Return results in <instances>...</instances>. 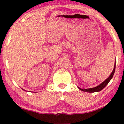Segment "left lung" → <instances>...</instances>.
Here are the masks:
<instances>
[{"label": "left lung", "mask_w": 124, "mask_h": 124, "mask_svg": "<svg viewBox=\"0 0 124 124\" xmlns=\"http://www.w3.org/2000/svg\"><path fill=\"white\" fill-rule=\"evenodd\" d=\"M115 70H116V62H115L114 67L113 70H112L111 73L110 74V75H109L108 78H107V79H106V80L102 82L101 84H100L99 85H98L97 86L94 87L93 88H90V89H81L79 87H78V89H80V90L83 91V92H88V93H94V92H99L100 91L102 90L108 85V83H109V81L111 80L112 77H113L114 74Z\"/></svg>", "instance_id": "1"}]
</instances>
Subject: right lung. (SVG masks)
<instances>
[{"label": "right lung", "mask_w": 124, "mask_h": 124, "mask_svg": "<svg viewBox=\"0 0 124 124\" xmlns=\"http://www.w3.org/2000/svg\"><path fill=\"white\" fill-rule=\"evenodd\" d=\"M24 90V91H25V90Z\"/></svg>", "instance_id": "right-lung-1"}]
</instances>
